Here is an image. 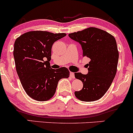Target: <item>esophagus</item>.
I'll list each match as a JSON object with an SVG mask.
<instances>
[{
	"label": "esophagus",
	"mask_w": 133,
	"mask_h": 133,
	"mask_svg": "<svg viewBox=\"0 0 133 133\" xmlns=\"http://www.w3.org/2000/svg\"><path fill=\"white\" fill-rule=\"evenodd\" d=\"M70 77H71V78L74 79V77H75V76H74V73L72 72H70Z\"/></svg>",
	"instance_id": "34e87169"
}]
</instances>
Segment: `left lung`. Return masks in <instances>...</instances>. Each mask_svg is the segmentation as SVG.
I'll use <instances>...</instances> for the list:
<instances>
[{
  "label": "left lung",
  "instance_id": "obj_1",
  "mask_svg": "<svg viewBox=\"0 0 133 133\" xmlns=\"http://www.w3.org/2000/svg\"><path fill=\"white\" fill-rule=\"evenodd\" d=\"M70 38L81 45L82 56L91 59L88 64V74L75 72L76 79L83 83V88L74 92L82 101L98 100L106 94L117 72L119 52L114 36L96 27L69 34Z\"/></svg>",
  "mask_w": 133,
  "mask_h": 133
}]
</instances>
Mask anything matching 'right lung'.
<instances>
[{"label":"right lung","mask_w":133,"mask_h":133,"mask_svg":"<svg viewBox=\"0 0 133 133\" xmlns=\"http://www.w3.org/2000/svg\"><path fill=\"white\" fill-rule=\"evenodd\" d=\"M66 36L34 30L17 38L14 47L16 71L24 91L38 101L51 99L56 92L59 81L69 77V71L62 67L51 68V48L56 41Z\"/></svg>","instance_id":"add662e5"}]
</instances>
